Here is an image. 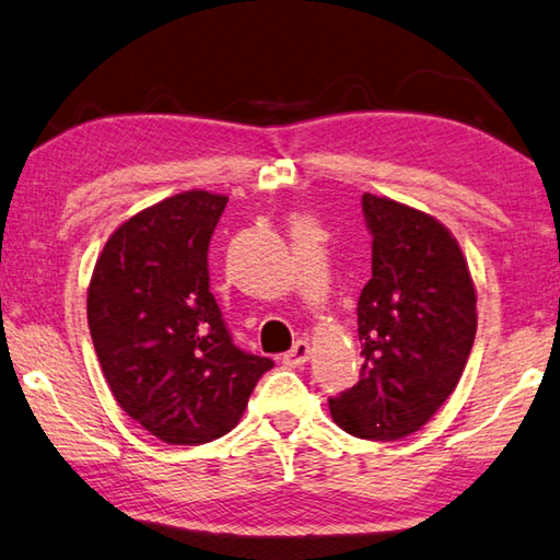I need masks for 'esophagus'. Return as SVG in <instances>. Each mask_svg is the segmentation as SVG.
<instances>
[{"label":"esophagus","instance_id":"1","mask_svg":"<svg viewBox=\"0 0 560 560\" xmlns=\"http://www.w3.org/2000/svg\"><path fill=\"white\" fill-rule=\"evenodd\" d=\"M311 354V345L306 340H296L293 348L283 354V364H291V368H299V364H306Z\"/></svg>","mask_w":560,"mask_h":560}]
</instances>
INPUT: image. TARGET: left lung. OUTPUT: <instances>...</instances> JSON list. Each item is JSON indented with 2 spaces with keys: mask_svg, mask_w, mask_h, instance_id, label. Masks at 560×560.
Wrapping results in <instances>:
<instances>
[{
  "mask_svg": "<svg viewBox=\"0 0 560 560\" xmlns=\"http://www.w3.org/2000/svg\"><path fill=\"white\" fill-rule=\"evenodd\" d=\"M372 279L358 301L360 382L330 399L354 439L399 441L455 392L477 330L475 283L451 230L404 202L362 196Z\"/></svg>",
  "mask_w": 560,
  "mask_h": 560,
  "instance_id": "obj_1",
  "label": "left lung"
}]
</instances>
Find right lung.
Listing matches in <instances>:
<instances>
[{
  "label": "right lung",
  "mask_w": 560,
  "mask_h": 560,
  "mask_svg": "<svg viewBox=\"0 0 560 560\" xmlns=\"http://www.w3.org/2000/svg\"><path fill=\"white\" fill-rule=\"evenodd\" d=\"M228 196L186 190L112 232L88 287V325L109 392L171 445L230 433L273 368L232 342L210 293L208 247Z\"/></svg>",
  "instance_id": "add662e5"
}]
</instances>
